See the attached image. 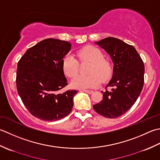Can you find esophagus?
<instances>
[{
  "label": "esophagus",
  "instance_id": "1",
  "mask_svg": "<svg viewBox=\"0 0 160 160\" xmlns=\"http://www.w3.org/2000/svg\"><path fill=\"white\" fill-rule=\"evenodd\" d=\"M82 91H83V92H86V93H88V94H91L93 92V90H83Z\"/></svg>",
  "mask_w": 160,
  "mask_h": 160
}]
</instances>
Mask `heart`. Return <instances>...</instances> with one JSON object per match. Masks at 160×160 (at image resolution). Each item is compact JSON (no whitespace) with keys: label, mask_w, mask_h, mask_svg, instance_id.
I'll list each match as a JSON object with an SVG mask.
<instances>
[{"label":"heart","mask_w":160,"mask_h":160,"mask_svg":"<svg viewBox=\"0 0 160 160\" xmlns=\"http://www.w3.org/2000/svg\"><path fill=\"white\" fill-rule=\"evenodd\" d=\"M77 56L81 62H90L87 75H78L71 82L72 86L77 89L94 88L101 82L105 83L112 76V66L109 59L104 58L103 52L99 48L88 45L77 52ZM62 69L68 77H74L78 74L79 63L77 58L66 55L62 60Z\"/></svg>","instance_id":"b5f03b06"}]
</instances>
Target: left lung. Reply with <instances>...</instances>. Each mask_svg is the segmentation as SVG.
I'll return each mask as SVG.
<instances>
[{"label":"left lung","instance_id":"1","mask_svg":"<svg viewBox=\"0 0 160 160\" xmlns=\"http://www.w3.org/2000/svg\"><path fill=\"white\" fill-rule=\"evenodd\" d=\"M97 45L110 55L114 63L112 79L102 91L103 99L93 108L103 117L117 118L126 113L138 99L144 82V65L132 46L120 39L108 37ZM109 87L110 91L107 90Z\"/></svg>","mask_w":160,"mask_h":160}]
</instances>
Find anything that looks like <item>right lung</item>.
Here are the masks:
<instances>
[{
    "instance_id": "add662e5",
    "label": "right lung",
    "mask_w": 160,
    "mask_h": 160,
    "mask_svg": "<svg viewBox=\"0 0 160 160\" xmlns=\"http://www.w3.org/2000/svg\"><path fill=\"white\" fill-rule=\"evenodd\" d=\"M71 44L56 38H47L29 48L19 60L16 88L22 103L37 118L57 121L70 114L77 90H60L68 85L62 69V60Z\"/></svg>"
}]
</instances>
